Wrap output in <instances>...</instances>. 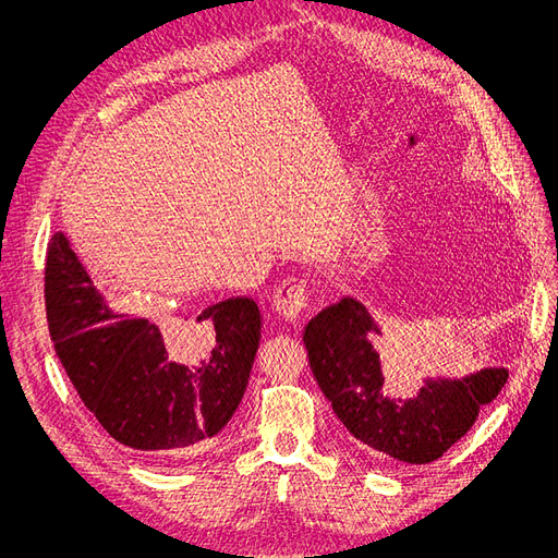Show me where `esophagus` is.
I'll return each mask as SVG.
<instances>
[{
    "label": "esophagus",
    "mask_w": 558,
    "mask_h": 558,
    "mask_svg": "<svg viewBox=\"0 0 558 558\" xmlns=\"http://www.w3.org/2000/svg\"><path fill=\"white\" fill-rule=\"evenodd\" d=\"M310 287L305 280L289 278L274 291V307L287 320H296L310 307Z\"/></svg>",
    "instance_id": "1"
}]
</instances>
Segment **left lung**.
<instances>
[{
  "mask_svg": "<svg viewBox=\"0 0 558 558\" xmlns=\"http://www.w3.org/2000/svg\"><path fill=\"white\" fill-rule=\"evenodd\" d=\"M373 332L377 328L366 307L345 299L318 312L303 339L335 414L379 459L432 463L444 457L509 379L507 368H484L463 379H427L416 398L389 400L383 396L379 355L368 341Z\"/></svg>",
  "mask_w": 558,
  "mask_h": 558,
  "instance_id": "obj_1",
  "label": "left lung"
}]
</instances>
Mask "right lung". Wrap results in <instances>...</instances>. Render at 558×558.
Instances as JSON below:
<instances>
[{"label": "right lung", "instance_id": "1", "mask_svg": "<svg viewBox=\"0 0 558 558\" xmlns=\"http://www.w3.org/2000/svg\"><path fill=\"white\" fill-rule=\"evenodd\" d=\"M45 307L56 355L101 427L149 459L213 448L244 398L259 343V310L226 299L190 326L120 314L95 289L63 232L47 246Z\"/></svg>", "mask_w": 558, "mask_h": 558}]
</instances>
